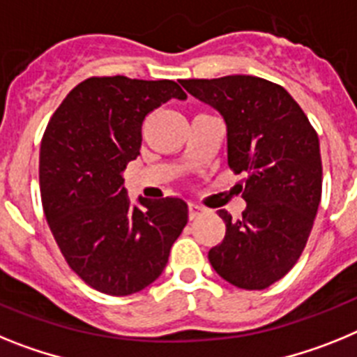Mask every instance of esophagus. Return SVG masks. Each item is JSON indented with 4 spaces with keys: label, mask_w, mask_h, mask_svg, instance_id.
Wrapping results in <instances>:
<instances>
[{
    "label": "esophagus",
    "mask_w": 357,
    "mask_h": 357,
    "mask_svg": "<svg viewBox=\"0 0 357 357\" xmlns=\"http://www.w3.org/2000/svg\"><path fill=\"white\" fill-rule=\"evenodd\" d=\"M203 212L204 208H201L199 204H194V203L188 204V217H190V219H196V217H199Z\"/></svg>",
    "instance_id": "1"
}]
</instances>
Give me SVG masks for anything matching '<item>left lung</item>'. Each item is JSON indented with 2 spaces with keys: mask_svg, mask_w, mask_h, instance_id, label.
<instances>
[{
  "mask_svg": "<svg viewBox=\"0 0 357 357\" xmlns=\"http://www.w3.org/2000/svg\"><path fill=\"white\" fill-rule=\"evenodd\" d=\"M181 86L221 114L228 165L244 172L241 219L226 210L221 244L208 252L219 277L241 289H266L302 255L321 199L318 135L286 89L252 75L188 79Z\"/></svg>",
  "mask_w": 357,
  "mask_h": 357,
  "instance_id": "left-lung-1",
  "label": "left lung"
}]
</instances>
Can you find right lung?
Segmentation results:
<instances>
[{
    "instance_id": "right-lung-1",
    "label": "right lung",
    "mask_w": 357,
    "mask_h": 357,
    "mask_svg": "<svg viewBox=\"0 0 357 357\" xmlns=\"http://www.w3.org/2000/svg\"><path fill=\"white\" fill-rule=\"evenodd\" d=\"M187 95L174 80L91 77L68 93L46 127L39 185L50 230L68 266L100 293L153 284L188 221L181 197L132 204L123 172L142 147L145 116Z\"/></svg>"
}]
</instances>
